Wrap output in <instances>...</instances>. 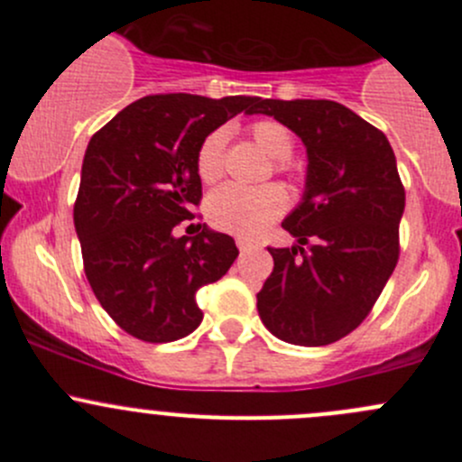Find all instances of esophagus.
I'll return each mask as SVG.
<instances>
[{"label": "esophagus", "instance_id": "34e87169", "mask_svg": "<svg viewBox=\"0 0 462 462\" xmlns=\"http://www.w3.org/2000/svg\"><path fill=\"white\" fill-rule=\"evenodd\" d=\"M236 248H239L241 253H250V250H254V244H250L244 236H236Z\"/></svg>", "mask_w": 462, "mask_h": 462}]
</instances>
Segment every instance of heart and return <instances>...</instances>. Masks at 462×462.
<instances>
[{
	"label": "heart",
	"instance_id": "heart-1",
	"mask_svg": "<svg viewBox=\"0 0 462 462\" xmlns=\"http://www.w3.org/2000/svg\"><path fill=\"white\" fill-rule=\"evenodd\" d=\"M250 136L270 158L277 161L274 165L279 171L288 170V158L295 149V136L286 125L268 118L257 120L250 125ZM223 149H226L223 129H214L203 138L197 152V171L203 183H214L221 179ZM286 203V192L279 185H261V188L223 185L208 199V217L218 230L244 239H254L274 218L282 217Z\"/></svg>",
	"mask_w": 462,
	"mask_h": 462
}]
</instances>
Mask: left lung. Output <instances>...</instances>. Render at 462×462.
I'll use <instances>...</instances> for the list:
<instances>
[{"mask_svg":"<svg viewBox=\"0 0 462 462\" xmlns=\"http://www.w3.org/2000/svg\"><path fill=\"white\" fill-rule=\"evenodd\" d=\"M253 114L286 125L309 158L301 201L282 223L297 244L268 248L274 268L257 292L259 318L283 342L326 346L362 324L398 263L404 188L393 149L333 100L259 97Z\"/></svg>","mask_w":462,"mask_h":462,"instance_id":"left-lung-1","label":"left lung"}]
</instances>
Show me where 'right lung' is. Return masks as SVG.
Instances as JSON below:
<instances>
[{"instance_id": "obj_1", "label": "right lung", "mask_w": 462, "mask_h": 462, "mask_svg": "<svg viewBox=\"0 0 462 462\" xmlns=\"http://www.w3.org/2000/svg\"><path fill=\"white\" fill-rule=\"evenodd\" d=\"M259 97L165 93L125 106L88 141L73 208L85 273L102 309L143 342H174L201 324L199 288L235 263V239L203 226L174 236L201 201L197 152Z\"/></svg>"}]
</instances>
